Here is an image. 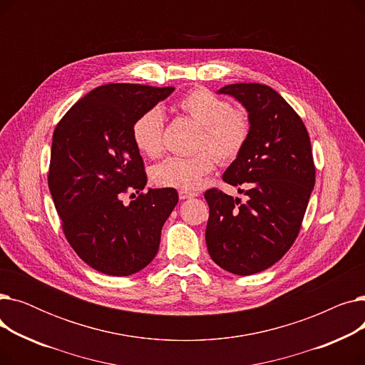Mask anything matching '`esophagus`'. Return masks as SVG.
<instances>
[{
	"mask_svg": "<svg viewBox=\"0 0 365 365\" xmlns=\"http://www.w3.org/2000/svg\"><path fill=\"white\" fill-rule=\"evenodd\" d=\"M194 197H197L195 192H189V190H185V189L179 190V198L180 200H187V198H194Z\"/></svg>",
	"mask_w": 365,
	"mask_h": 365,
	"instance_id": "34e87169",
	"label": "esophagus"
}]
</instances>
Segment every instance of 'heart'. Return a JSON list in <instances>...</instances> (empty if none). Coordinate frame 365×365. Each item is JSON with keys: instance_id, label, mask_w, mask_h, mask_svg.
Instances as JSON below:
<instances>
[{"instance_id": "heart-1", "label": "heart", "mask_w": 365, "mask_h": 365, "mask_svg": "<svg viewBox=\"0 0 365 365\" xmlns=\"http://www.w3.org/2000/svg\"><path fill=\"white\" fill-rule=\"evenodd\" d=\"M179 110L200 125L192 157H168L152 167V180L158 186L194 190L212 173L216 158L235 160L250 134V120L244 109L231 108L207 88H195L178 102ZM133 142L148 158H158L164 149V115L152 108L136 118L131 128Z\"/></svg>"}]
</instances>
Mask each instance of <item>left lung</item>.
Instances as JSON below:
<instances>
[{"mask_svg": "<svg viewBox=\"0 0 365 365\" xmlns=\"http://www.w3.org/2000/svg\"><path fill=\"white\" fill-rule=\"evenodd\" d=\"M217 93L232 96L248 112L247 143L223 173L248 200L208 189L205 242L225 271L252 275L277 263L299 235L315 185L311 140L296 110L269 86L229 84Z\"/></svg>", "mask_w": 365, "mask_h": 365, "instance_id": "8db88e82", "label": "left lung"}]
</instances>
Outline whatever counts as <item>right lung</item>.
Segmentation results:
<instances>
[{
  "instance_id": "add662e5",
  "label": "right lung",
  "mask_w": 365,
  "mask_h": 365,
  "mask_svg": "<svg viewBox=\"0 0 365 365\" xmlns=\"http://www.w3.org/2000/svg\"><path fill=\"white\" fill-rule=\"evenodd\" d=\"M175 87L105 84L76 102L53 133L48 187L65 237L88 266L127 277L155 257L161 229L179 201L173 187L148 189L134 121ZM138 194L128 206L120 197Z\"/></svg>"
}]
</instances>
